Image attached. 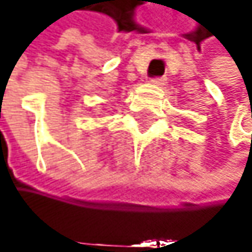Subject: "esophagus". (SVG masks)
<instances>
[{"label":"esophagus","mask_w":252,"mask_h":252,"mask_svg":"<svg viewBox=\"0 0 252 252\" xmlns=\"http://www.w3.org/2000/svg\"><path fill=\"white\" fill-rule=\"evenodd\" d=\"M164 81H166V80H164L163 77H156V78H151V80H150V83L154 84V86H163Z\"/></svg>","instance_id":"1"}]
</instances>
